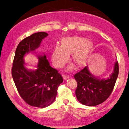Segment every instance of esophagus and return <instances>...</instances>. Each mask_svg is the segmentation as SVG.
Listing matches in <instances>:
<instances>
[{
	"label": "esophagus",
	"mask_w": 129,
	"mask_h": 129,
	"mask_svg": "<svg viewBox=\"0 0 129 129\" xmlns=\"http://www.w3.org/2000/svg\"><path fill=\"white\" fill-rule=\"evenodd\" d=\"M69 78H70V76H68V75H64V76H63V78H64V80H67V79H69Z\"/></svg>",
	"instance_id": "1"
}]
</instances>
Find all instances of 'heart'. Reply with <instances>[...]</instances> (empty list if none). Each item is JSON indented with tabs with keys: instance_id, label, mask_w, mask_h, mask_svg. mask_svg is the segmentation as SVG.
<instances>
[{
	"instance_id": "obj_1",
	"label": "heart",
	"mask_w": 129,
	"mask_h": 129,
	"mask_svg": "<svg viewBox=\"0 0 129 129\" xmlns=\"http://www.w3.org/2000/svg\"><path fill=\"white\" fill-rule=\"evenodd\" d=\"M93 45L92 42L82 37H67L60 41V46H56L51 52V61L54 67L62 68L70 60L69 55L72 54L73 62L78 67H83L87 64L92 52ZM73 67L69 66L67 71H70Z\"/></svg>"
}]
</instances>
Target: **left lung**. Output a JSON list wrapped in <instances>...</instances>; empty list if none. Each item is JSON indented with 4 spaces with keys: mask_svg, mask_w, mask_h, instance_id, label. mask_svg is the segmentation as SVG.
Here are the masks:
<instances>
[{
    "mask_svg": "<svg viewBox=\"0 0 129 129\" xmlns=\"http://www.w3.org/2000/svg\"><path fill=\"white\" fill-rule=\"evenodd\" d=\"M119 72L118 61L114 63L113 72L107 78H100L90 72L88 66L74 75L77 82L76 95L83 105L95 106L102 103L111 94Z\"/></svg>",
    "mask_w": 129,
    "mask_h": 129,
    "instance_id": "left-lung-1",
    "label": "left lung"
}]
</instances>
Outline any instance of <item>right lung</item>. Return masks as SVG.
Masks as SVG:
<instances>
[{"label": "right lung", "instance_id": "right-lung-1", "mask_svg": "<svg viewBox=\"0 0 129 129\" xmlns=\"http://www.w3.org/2000/svg\"><path fill=\"white\" fill-rule=\"evenodd\" d=\"M48 34L45 32L33 34L18 44L12 68V75L21 97L31 106L45 108L55 101L58 86L63 82L61 74L51 67L46 56L37 55L38 62L36 70L25 67L24 56L41 45Z\"/></svg>", "mask_w": 129, "mask_h": 129}]
</instances>
